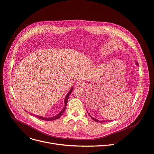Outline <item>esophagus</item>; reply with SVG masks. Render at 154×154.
Instances as JSON below:
<instances>
[{"label": "esophagus", "instance_id": "1", "mask_svg": "<svg viewBox=\"0 0 154 154\" xmlns=\"http://www.w3.org/2000/svg\"><path fill=\"white\" fill-rule=\"evenodd\" d=\"M85 81H82V80H78L76 82V85L78 86H82L85 85Z\"/></svg>", "mask_w": 154, "mask_h": 154}]
</instances>
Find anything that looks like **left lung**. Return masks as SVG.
<instances>
[{
  "instance_id": "8db88e82",
  "label": "left lung",
  "mask_w": 154,
  "mask_h": 154,
  "mask_svg": "<svg viewBox=\"0 0 154 154\" xmlns=\"http://www.w3.org/2000/svg\"><path fill=\"white\" fill-rule=\"evenodd\" d=\"M136 63V65H137V66H138V63L137 62H136L135 63ZM88 114H89V113H88ZM89 116H91V118H92V119L94 120V121H95V122H100V123H102V122H103L104 121H99V120H97V119H96V118H93L92 116H91L89 114ZM105 122H110V120H109V121H105Z\"/></svg>"
}]
</instances>
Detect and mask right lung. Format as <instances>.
<instances>
[{
	"instance_id": "1",
	"label": "right lung",
	"mask_w": 154,
	"mask_h": 154,
	"mask_svg": "<svg viewBox=\"0 0 154 154\" xmlns=\"http://www.w3.org/2000/svg\"><path fill=\"white\" fill-rule=\"evenodd\" d=\"M73 88L72 87V88L70 89V90L69 91V92L67 93V94L65 96V105L63 107V109L60 111V112L58 114H57V115L53 116V117H43V116H39V115H34L35 116H36L38 118H39V119H41L42 120H46V121H52V120H57V119H58L59 118H60L63 113L65 109H66V104H67V102H68V99H69V94L72 93V92L73 91ZM32 114V113H31Z\"/></svg>"
}]
</instances>
